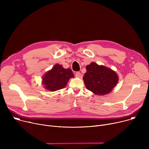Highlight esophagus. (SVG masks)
<instances>
[{
	"label": "esophagus",
	"mask_w": 149,
	"mask_h": 149,
	"mask_svg": "<svg viewBox=\"0 0 149 149\" xmlns=\"http://www.w3.org/2000/svg\"><path fill=\"white\" fill-rule=\"evenodd\" d=\"M75 76H76V77H78V78H82V76H83L82 74H81V73H80V72H78L76 73Z\"/></svg>",
	"instance_id": "34e87169"
}]
</instances>
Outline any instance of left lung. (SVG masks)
<instances>
[{"instance_id":"1","label":"left lung","mask_w":149,"mask_h":149,"mask_svg":"<svg viewBox=\"0 0 149 149\" xmlns=\"http://www.w3.org/2000/svg\"><path fill=\"white\" fill-rule=\"evenodd\" d=\"M86 72L83 77L87 89L96 95L110 93L118 83V76L110 68L93 62L86 67Z\"/></svg>"}]
</instances>
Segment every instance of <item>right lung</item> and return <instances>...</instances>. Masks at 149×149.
<instances>
[{
    "mask_svg": "<svg viewBox=\"0 0 149 149\" xmlns=\"http://www.w3.org/2000/svg\"><path fill=\"white\" fill-rule=\"evenodd\" d=\"M74 74L69 68H63L61 65L55 64L51 70L45 73L42 78L44 88L50 91H55L64 88Z\"/></svg>",
    "mask_w": 149,
    "mask_h": 149,
    "instance_id": "obj_1",
    "label": "right lung"
}]
</instances>
